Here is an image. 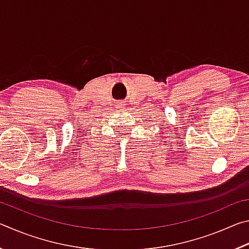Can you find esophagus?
<instances>
[{
    "label": "esophagus",
    "instance_id": "obj_1",
    "mask_svg": "<svg viewBox=\"0 0 249 249\" xmlns=\"http://www.w3.org/2000/svg\"><path fill=\"white\" fill-rule=\"evenodd\" d=\"M120 105H122V103H120Z\"/></svg>",
    "mask_w": 249,
    "mask_h": 249
}]
</instances>
